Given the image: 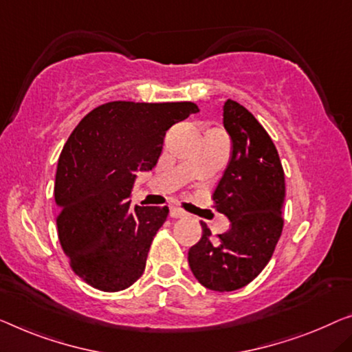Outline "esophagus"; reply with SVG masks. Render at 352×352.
<instances>
[{
    "instance_id": "1",
    "label": "esophagus",
    "mask_w": 352,
    "mask_h": 352,
    "mask_svg": "<svg viewBox=\"0 0 352 352\" xmlns=\"http://www.w3.org/2000/svg\"><path fill=\"white\" fill-rule=\"evenodd\" d=\"M170 217L172 218H183L186 217L185 210H182L180 207H170Z\"/></svg>"
}]
</instances>
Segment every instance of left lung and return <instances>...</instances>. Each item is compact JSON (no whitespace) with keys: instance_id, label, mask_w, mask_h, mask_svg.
Masks as SVG:
<instances>
[{"instance_id":"8db88e82","label":"left lung","mask_w":352,"mask_h":352,"mask_svg":"<svg viewBox=\"0 0 352 352\" xmlns=\"http://www.w3.org/2000/svg\"><path fill=\"white\" fill-rule=\"evenodd\" d=\"M224 128L232 156L213 192L214 208L230 219L228 232L202 237L188 251L196 280L207 289H240L258 276L274 254L283 232L285 170L270 135L242 104L228 99Z\"/></svg>"}]
</instances>
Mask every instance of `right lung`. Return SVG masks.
<instances>
[{
  "label": "right lung",
  "instance_id": "add662e5",
  "mask_svg": "<svg viewBox=\"0 0 352 352\" xmlns=\"http://www.w3.org/2000/svg\"><path fill=\"white\" fill-rule=\"evenodd\" d=\"M194 102L112 101L80 120L63 146L55 178L58 239L72 270L104 292L142 276L167 207H131L140 170L158 162L166 131L197 113Z\"/></svg>",
  "mask_w": 352,
  "mask_h": 352
}]
</instances>
